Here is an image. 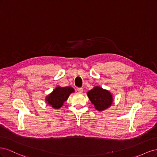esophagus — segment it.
<instances>
[{"mask_svg": "<svg viewBox=\"0 0 157 157\" xmlns=\"http://www.w3.org/2000/svg\"><path fill=\"white\" fill-rule=\"evenodd\" d=\"M77 91L78 93H82L83 92V89L82 88H77Z\"/></svg>", "mask_w": 157, "mask_h": 157, "instance_id": "34e87169", "label": "esophagus"}]
</instances>
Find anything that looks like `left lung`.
<instances>
[{
	"instance_id": "obj_1",
	"label": "left lung",
	"mask_w": 157,
	"mask_h": 157,
	"mask_svg": "<svg viewBox=\"0 0 157 157\" xmlns=\"http://www.w3.org/2000/svg\"><path fill=\"white\" fill-rule=\"evenodd\" d=\"M87 96L94 105V107L99 111L105 110L110 107L113 103V98L111 93L99 86H95L90 90L87 93Z\"/></svg>"
}]
</instances>
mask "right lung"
I'll return each instance as SVG.
<instances>
[{
  "label": "right lung",
  "mask_w": 157,
  "mask_h": 157,
  "mask_svg": "<svg viewBox=\"0 0 157 157\" xmlns=\"http://www.w3.org/2000/svg\"><path fill=\"white\" fill-rule=\"evenodd\" d=\"M75 92V90L70 86L56 87L53 92L46 97V102L52 107L58 109L63 106L67 101L69 95Z\"/></svg>",
  "instance_id": "1"
}]
</instances>
